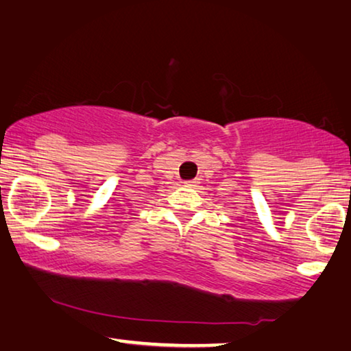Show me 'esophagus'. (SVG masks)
<instances>
[{
  "instance_id": "esophagus-1",
  "label": "esophagus",
  "mask_w": 351,
  "mask_h": 351,
  "mask_svg": "<svg viewBox=\"0 0 351 351\" xmlns=\"http://www.w3.org/2000/svg\"><path fill=\"white\" fill-rule=\"evenodd\" d=\"M185 183V186H189V188H195L199 185V180L197 179H193V180H186V182H183Z\"/></svg>"
}]
</instances>
